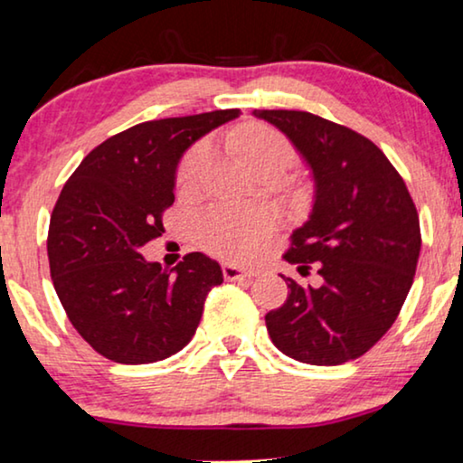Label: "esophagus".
<instances>
[{
  "label": "esophagus",
  "mask_w": 463,
  "mask_h": 463,
  "mask_svg": "<svg viewBox=\"0 0 463 463\" xmlns=\"http://www.w3.org/2000/svg\"><path fill=\"white\" fill-rule=\"evenodd\" d=\"M222 273H224V279H228V281L251 279V277L256 275L254 270H248V269L235 267V264H231V262H224V264H222Z\"/></svg>",
  "instance_id": "esophagus-1"
}]
</instances>
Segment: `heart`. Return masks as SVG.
<instances>
[{"label": "heart", "instance_id": "b5f03b06", "mask_svg": "<svg viewBox=\"0 0 463 463\" xmlns=\"http://www.w3.org/2000/svg\"><path fill=\"white\" fill-rule=\"evenodd\" d=\"M239 150L245 163L254 171L292 167L296 154L289 141L279 131L269 127H254L239 139ZM212 146L196 144L184 156L180 171H177V186L182 190H193L199 186L203 175L212 165ZM270 228V218L267 213L250 212L237 205H215L207 209L196 220V239L203 248L213 254L226 258L250 256L260 241V237Z\"/></svg>", "mask_w": 463, "mask_h": 463}]
</instances>
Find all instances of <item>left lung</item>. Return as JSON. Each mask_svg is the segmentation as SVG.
<instances>
[{
  "mask_svg": "<svg viewBox=\"0 0 463 463\" xmlns=\"http://www.w3.org/2000/svg\"><path fill=\"white\" fill-rule=\"evenodd\" d=\"M292 141L309 165L316 194L309 220L283 256L322 277H288V300L267 313L281 354L313 366L364 355L396 322L421 251L419 215L406 184L383 152L351 128L296 109H254Z\"/></svg>",
  "mask_w": 463,
  "mask_h": 463,
  "instance_id": "obj_1",
  "label": "left lung"
}]
</instances>
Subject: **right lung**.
<instances>
[{"instance_id": "obj_1", "label": "right lung", "mask_w": 463, "mask_h": 463, "mask_svg": "<svg viewBox=\"0 0 463 463\" xmlns=\"http://www.w3.org/2000/svg\"><path fill=\"white\" fill-rule=\"evenodd\" d=\"M239 109L135 125L89 152L61 190L48 228L54 289L78 335L118 364H150L186 347L220 264L193 251L175 269L139 250L160 237L175 171L196 139Z\"/></svg>"}]
</instances>
